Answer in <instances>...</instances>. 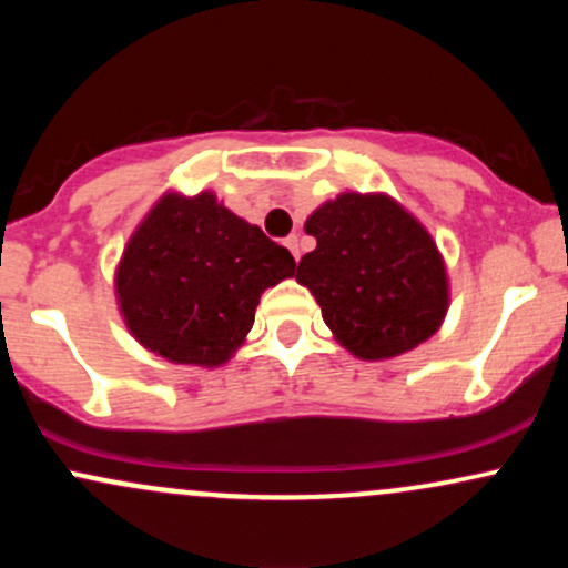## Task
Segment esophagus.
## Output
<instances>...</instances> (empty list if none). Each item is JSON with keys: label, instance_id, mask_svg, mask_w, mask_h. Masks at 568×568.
<instances>
[{"label": "esophagus", "instance_id": "1", "mask_svg": "<svg viewBox=\"0 0 568 568\" xmlns=\"http://www.w3.org/2000/svg\"><path fill=\"white\" fill-rule=\"evenodd\" d=\"M285 245H288V251L293 253V258H302V240H298V234H291V237H285Z\"/></svg>", "mask_w": 568, "mask_h": 568}]
</instances>
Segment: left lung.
Listing matches in <instances>:
<instances>
[{"mask_svg": "<svg viewBox=\"0 0 568 568\" xmlns=\"http://www.w3.org/2000/svg\"><path fill=\"white\" fill-rule=\"evenodd\" d=\"M317 247L296 280L321 304L336 342L387 361L427 342L448 310V277L433 237L387 194H338L304 224Z\"/></svg>", "mask_w": 568, "mask_h": 568, "instance_id": "8db88e82", "label": "left lung"}]
</instances>
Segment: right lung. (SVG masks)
Masks as SVG:
<instances>
[{
	"label": "right lung",
	"instance_id": "right-lung-1",
	"mask_svg": "<svg viewBox=\"0 0 568 568\" xmlns=\"http://www.w3.org/2000/svg\"><path fill=\"white\" fill-rule=\"evenodd\" d=\"M296 262L211 192L165 194L116 266V302L149 352L184 366H221L245 342L258 298Z\"/></svg>",
	"mask_w": 568,
	"mask_h": 568
}]
</instances>
